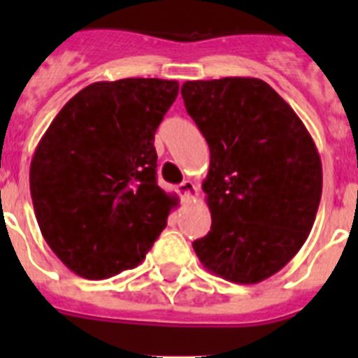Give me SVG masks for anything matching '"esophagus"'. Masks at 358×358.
<instances>
[{"instance_id": "1", "label": "esophagus", "mask_w": 358, "mask_h": 358, "mask_svg": "<svg viewBox=\"0 0 358 358\" xmlns=\"http://www.w3.org/2000/svg\"><path fill=\"white\" fill-rule=\"evenodd\" d=\"M179 194H181V197L185 199L195 197V195H197V186H195L192 181H182L181 185H179Z\"/></svg>"}]
</instances>
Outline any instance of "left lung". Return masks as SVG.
Returning a JSON list of instances; mask_svg holds the SVG:
<instances>
[{"label": "left lung", "mask_w": 358, "mask_h": 358, "mask_svg": "<svg viewBox=\"0 0 358 358\" xmlns=\"http://www.w3.org/2000/svg\"><path fill=\"white\" fill-rule=\"evenodd\" d=\"M181 94L210 147L202 189L211 229L195 252L224 280L260 283L292 260L314 226L322 192L314 140L260 78L188 80Z\"/></svg>", "instance_id": "1"}]
</instances>
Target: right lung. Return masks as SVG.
<instances>
[{
  "label": "right lung",
  "instance_id": "add662e5",
  "mask_svg": "<svg viewBox=\"0 0 358 358\" xmlns=\"http://www.w3.org/2000/svg\"><path fill=\"white\" fill-rule=\"evenodd\" d=\"M176 80L94 82L61 109L30 164L37 224L59 260L87 280L138 267L176 195L157 186L154 134Z\"/></svg>",
  "mask_w": 358,
  "mask_h": 358
}]
</instances>
